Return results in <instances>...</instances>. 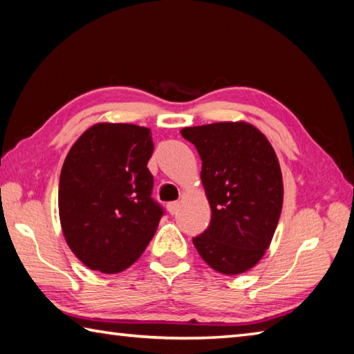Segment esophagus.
Returning a JSON list of instances; mask_svg holds the SVG:
<instances>
[{"label": "esophagus", "mask_w": 354, "mask_h": 354, "mask_svg": "<svg viewBox=\"0 0 354 354\" xmlns=\"http://www.w3.org/2000/svg\"><path fill=\"white\" fill-rule=\"evenodd\" d=\"M167 212H169L171 214H176L178 212V208H180V203L178 202H169L167 203Z\"/></svg>", "instance_id": "obj_1"}]
</instances>
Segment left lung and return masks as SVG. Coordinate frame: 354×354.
I'll return each instance as SVG.
<instances>
[{
  "label": "left lung",
  "instance_id": "left-lung-1",
  "mask_svg": "<svg viewBox=\"0 0 354 354\" xmlns=\"http://www.w3.org/2000/svg\"><path fill=\"white\" fill-rule=\"evenodd\" d=\"M180 133L201 155L212 208V222L193 244L216 272L244 274L269 249L281 214L283 177L274 147L244 121L185 127Z\"/></svg>",
  "mask_w": 354,
  "mask_h": 354
}]
</instances>
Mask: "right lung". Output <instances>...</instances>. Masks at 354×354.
Returning a JSON list of instances; mask_svg holds the SVG:
<instances>
[{
	"instance_id": "right-lung-1",
	"label": "right lung",
	"mask_w": 354,
	"mask_h": 354,
	"mask_svg": "<svg viewBox=\"0 0 354 354\" xmlns=\"http://www.w3.org/2000/svg\"><path fill=\"white\" fill-rule=\"evenodd\" d=\"M151 129L97 122L79 136L64 161L59 216L68 247L91 270L130 268L157 232L163 208L151 194Z\"/></svg>"
}]
</instances>
